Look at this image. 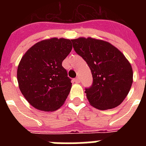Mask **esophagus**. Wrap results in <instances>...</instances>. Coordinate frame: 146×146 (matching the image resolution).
Here are the masks:
<instances>
[{
    "instance_id": "34e87169",
    "label": "esophagus",
    "mask_w": 146,
    "mask_h": 146,
    "mask_svg": "<svg viewBox=\"0 0 146 146\" xmlns=\"http://www.w3.org/2000/svg\"><path fill=\"white\" fill-rule=\"evenodd\" d=\"M75 82H77V83H78V82H80V77H76V79H75Z\"/></svg>"
}]
</instances>
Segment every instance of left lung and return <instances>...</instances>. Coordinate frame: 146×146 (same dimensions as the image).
<instances>
[{
	"label": "left lung",
	"mask_w": 146,
	"mask_h": 146,
	"mask_svg": "<svg viewBox=\"0 0 146 146\" xmlns=\"http://www.w3.org/2000/svg\"><path fill=\"white\" fill-rule=\"evenodd\" d=\"M73 48L89 65L92 85L85 92L92 106L99 110L120 105L133 83L131 64L121 51L103 40L79 38L72 40Z\"/></svg>",
	"instance_id": "obj_1"
}]
</instances>
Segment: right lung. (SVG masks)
<instances>
[{
	"instance_id": "obj_1",
	"label": "right lung",
	"mask_w": 146,
	"mask_h": 146,
	"mask_svg": "<svg viewBox=\"0 0 146 146\" xmlns=\"http://www.w3.org/2000/svg\"><path fill=\"white\" fill-rule=\"evenodd\" d=\"M72 48V40L52 38L37 42L23 56L17 81L22 94L35 108L56 111L64 103L72 83L62 62Z\"/></svg>"
}]
</instances>
